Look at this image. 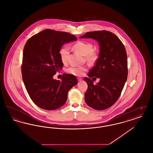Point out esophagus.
Here are the masks:
<instances>
[{
  "mask_svg": "<svg viewBox=\"0 0 153 153\" xmlns=\"http://www.w3.org/2000/svg\"><path fill=\"white\" fill-rule=\"evenodd\" d=\"M77 80H78V81H81V80H82V79H81V78H79V77H78V78H77Z\"/></svg>",
  "mask_w": 153,
  "mask_h": 153,
  "instance_id": "esophagus-1",
  "label": "esophagus"
}]
</instances>
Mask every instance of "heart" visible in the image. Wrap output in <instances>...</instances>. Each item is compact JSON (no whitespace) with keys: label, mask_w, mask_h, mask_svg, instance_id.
<instances>
[{"label":"heart","mask_w":153,"mask_h":153,"mask_svg":"<svg viewBox=\"0 0 153 153\" xmlns=\"http://www.w3.org/2000/svg\"><path fill=\"white\" fill-rule=\"evenodd\" d=\"M73 49L82 56H85L87 60L90 62L95 61L97 58L96 53L93 51V45L89 42L79 41L73 45ZM69 53V47L68 46H64L60 49L59 56L62 62L65 63L67 61ZM86 71L87 67L84 66H72L66 70L68 73L77 76H82Z\"/></svg>","instance_id":"b5f03b06"}]
</instances>
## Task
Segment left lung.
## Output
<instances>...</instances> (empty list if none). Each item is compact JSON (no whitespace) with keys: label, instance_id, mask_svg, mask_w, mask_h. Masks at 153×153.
Masks as SVG:
<instances>
[{"label":"left lung","instance_id":"left-lung-1","mask_svg":"<svg viewBox=\"0 0 153 153\" xmlns=\"http://www.w3.org/2000/svg\"><path fill=\"white\" fill-rule=\"evenodd\" d=\"M80 38H92L99 45V54L95 65L88 73L100 81L96 85L90 78L85 94L87 104L94 109H107L119 99L127 79V58L123 44L117 36L108 31L88 32Z\"/></svg>","mask_w":153,"mask_h":153}]
</instances>
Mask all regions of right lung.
Instances as JSON below:
<instances>
[{"mask_svg":"<svg viewBox=\"0 0 153 153\" xmlns=\"http://www.w3.org/2000/svg\"><path fill=\"white\" fill-rule=\"evenodd\" d=\"M77 40L68 33L46 29L27 40L23 53L22 79L31 99L46 110L65 104L69 91L77 84L73 74H64L61 81L53 76L63 67L59 51L63 45Z\"/></svg>","mask_w":153,"mask_h":153,"instance_id":"obj_1","label":"right lung"}]
</instances>
